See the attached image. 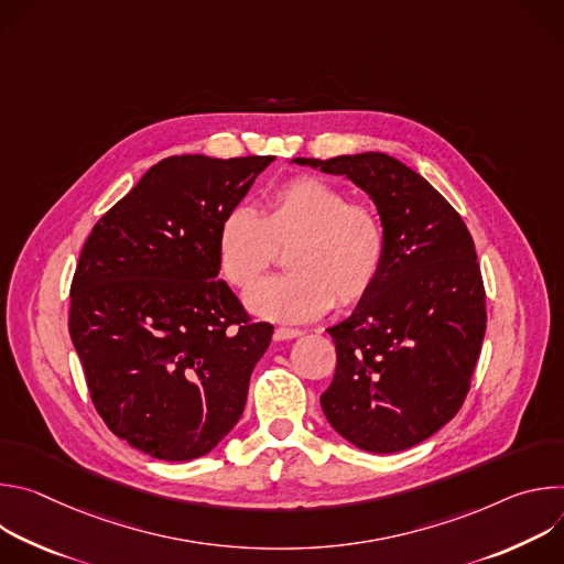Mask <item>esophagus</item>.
<instances>
[{"mask_svg":"<svg viewBox=\"0 0 564 564\" xmlns=\"http://www.w3.org/2000/svg\"><path fill=\"white\" fill-rule=\"evenodd\" d=\"M303 333L301 330H294V328H276L274 330V341H288V339H296L301 337Z\"/></svg>","mask_w":564,"mask_h":564,"instance_id":"obj_1","label":"esophagus"}]
</instances>
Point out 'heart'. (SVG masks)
Here are the masks:
<instances>
[{"mask_svg": "<svg viewBox=\"0 0 564 564\" xmlns=\"http://www.w3.org/2000/svg\"><path fill=\"white\" fill-rule=\"evenodd\" d=\"M386 225L379 209L316 176L281 183L261 214L229 209L218 227V263L225 281L250 290L288 248L290 272L248 294V307L283 324H305L333 303L350 307L375 288L386 261Z\"/></svg>", "mask_w": 564, "mask_h": 564, "instance_id": "heart-1", "label": "heart"}]
</instances>
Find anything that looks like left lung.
Returning <instances> with one entry per match:
<instances>
[{
	"instance_id": "8db88e82",
	"label": "left lung",
	"mask_w": 564,
	"mask_h": 564,
	"mask_svg": "<svg viewBox=\"0 0 564 564\" xmlns=\"http://www.w3.org/2000/svg\"><path fill=\"white\" fill-rule=\"evenodd\" d=\"M348 176L386 225L370 294L328 328L337 370L321 394L330 426L368 453L411 448L462 409L487 333V292L473 236L451 203L386 153L294 158Z\"/></svg>"
}]
</instances>
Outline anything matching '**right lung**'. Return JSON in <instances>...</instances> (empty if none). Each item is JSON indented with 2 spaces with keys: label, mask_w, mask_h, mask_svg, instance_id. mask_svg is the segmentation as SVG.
<instances>
[{
  "label": "right lung",
  "mask_w": 564,
  "mask_h": 564,
  "mask_svg": "<svg viewBox=\"0 0 564 564\" xmlns=\"http://www.w3.org/2000/svg\"><path fill=\"white\" fill-rule=\"evenodd\" d=\"M274 155H170L91 229L68 333L113 435L167 462L209 453L240 420L272 326L218 279V227Z\"/></svg>",
  "instance_id": "right-lung-1"
}]
</instances>
